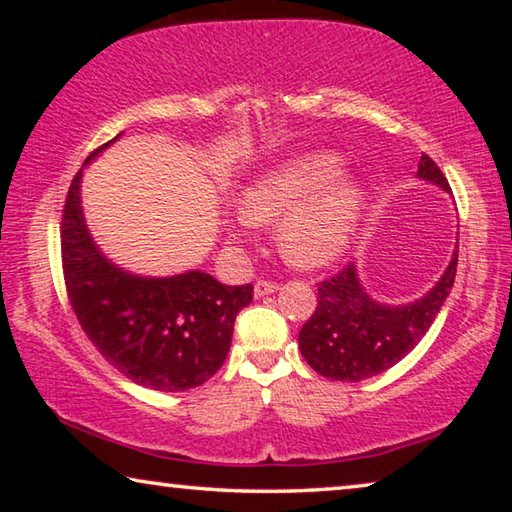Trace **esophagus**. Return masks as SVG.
<instances>
[{"label": "esophagus", "mask_w": 512, "mask_h": 512, "mask_svg": "<svg viewBox=\"0 0 512 512\" xmlns=\"http://www.w3.org/2000/svg\"><path fill=\"white\" fill-rule=\"evenodd\" d=\"M277 287H280V284L273 282V280H259L255 284V298H264V296H268V293L277 291Z\"/></svg>", "instance_id": "1"}]
</instances>
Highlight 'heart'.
<instances>
[{
  "label": "heart",
  "mask_w": 512,
  "mask_h": 512,
  "mask_svg": "<svg viewBox=\"0 0 512 512\" xmlns=\"http://www.w3.org/2000/svg\"><path fill=\"white\" fill-rule=\"evenodd\" d=\"M341 171V155L332 151H311L280 162L241 194L230 232L244 237L255 223L280 218L275 241L289 264H332L348 248L368 203L361 180Z\"/></svg>",
  "instance_id": "heart-1"
}]
</instances>
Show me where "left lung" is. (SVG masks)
<instances>
[{"mask_svg":"<svg viewBox=\"0 0 512 512\" xmlns=\"http://www.w3.org/2000/svg\"><path fill=\"white\" fill-rule=\"evenodd\" d=\"M418 178L452 192L445 173L422 155ZM458 253L436 287L409 305H384L361 287L352 262L318 284V305L302 325L298 345L318 375L336 381H361L393 368L427 334L454 287Z\"/></svg>","mask_w":512,"mask_h":512,"instance_id":"obj_1","label":"left lung"}]
</instances>
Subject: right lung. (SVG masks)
Segmentation results:
<instances>
[{
  "label": "right lung",
  "mask_w": 512,
  "mask_h": 512,
  "mask_svg": "<svg viewBox=\"0 0 512 512\" xmlns=\"http://www.w3.org/2000/svg\"><path fill=\"white\" fill-rule=\"evenodd\" d=\"M115 140L92 151L85 164ZM81 178L83 169L69 185L60 250L67 298L83 332L135 384L162 393L201 386L228 357L235 318L253 302V284L225 287L203 271L171 277L121 271L85 225Z\"/></svg>",
  "instance_id": "obj_1"
}]
</instances>
